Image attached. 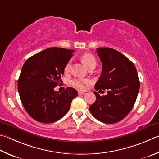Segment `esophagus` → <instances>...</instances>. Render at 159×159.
I'll return each instance as SVG.
<instances>
[{"mask_svg":"<svg viewBox=\"0 0 159 159\" xmlns=\"http://www.w3.org/2000/svg\"><path fill=\"white\" fill-rule=\"evenodd\" d=\"M79 94H85V92H79Z\"/></svg>","mask_w":159,"mask_h":159,"instance_id":"obj_1","label":"esophagus"}]
</instances>
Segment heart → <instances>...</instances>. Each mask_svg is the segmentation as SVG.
<instances>
[{
  "label": "heart",
  "instance_id": "b5f03b06",
  "mask_svg": "<svg viewBox=\"0 0 159 159\" xmlns=\"http://www.w3.org/2000/svg\"><path fill=\"white\" fill-rule=\"evenodd\" d=\"M82 62L84 63V65L89 69L92 66H96V59H95L93 55L90 53H85L81 56ZM71 60H70L65 67V71L69 72L71 69ZM89 79H75L71 80V84L74 88H76L80 90H83L85 89L86 86L89 84Z\"/></svg>",
  "mask_w": 159,
  "mask_h": 159
}]
</instances>
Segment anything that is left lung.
Wrapping results in <instances>:
<instances>
[{"instance_id":"obj_1","label":"left lung","mask_w":159,"mask_h":159,"mask_svg":"<svg viewBox=\"0 0 159 159\" xmlns=\"http://www.w3.org/2000/svg\"><path fill=\"white\" fill-rule=\"evenodd\" d=\"M97 52L102 62V72L94 89H106L108 94L100 96L94 92L96 101L89 108L100 122L114 124L123 120L134 107L140 89L139 79L134 63L120 52L103 47L97 48Z\"/></svg>"}]
</instances>
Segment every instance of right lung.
I'll list each match as a JSON object with an SVG mask.
<instances>
[{"mask_svg": "<svg viewBox=\"0 0 159 159\" xmlns=\"http://www.w3.org/2000/svg\"><path fill=\"white\" fill-rule=\"evenodd\" d=\"M74 50L53 47L30 57L23 65L18 90L25 111L37 122L52 123L64 116L78 92L68 87L57 92L54 88L62 82L65 67Z\"/></svg>", "mask_w": 159, "mask_h": 159, "instance_id": "right-lung-1", "label": "right lung"}]
</instances>
